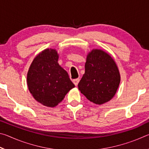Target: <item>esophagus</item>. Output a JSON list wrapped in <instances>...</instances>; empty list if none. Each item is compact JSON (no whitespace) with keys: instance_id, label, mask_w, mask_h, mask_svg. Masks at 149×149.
<instances>
[{"instance_id":"obj_1","label":"esophagus","mask_w":149,"mask_h":149,"mask_svg":"<svg viewBox=\"0 0 149 149\" xmlns=\"http://www.w3.org/2000/svg\"><path fill=\"white\" fill-rule=\"evenodd\" d=\"M79 79H75L73 80V83H74L75 86H77L78 84H79Z\"/></svg>"}]
</instances>
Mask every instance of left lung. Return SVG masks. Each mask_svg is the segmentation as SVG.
<instances>
[{
  "mask_svg": "<svg viewBox=\"0 0 149 149\" xmlns=\"http://www.w3.org/2000/svg\"><path fill=\"white\" fill-rule=\"evenodd\" d=\"M120 79L114 58L104 50L95 49L87 55L85 74L78 89L91 102L100 105L114 97Z\"/></svg>",
  "mask_w": 149,
  "mask_h": 149,
  "instance_id": "obj_1",
  "label": "left lung"
}]
</instances>
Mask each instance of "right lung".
Instances as JSON below:
<instances>
[{
    "mask_svg": "<svg viewBox=\"0 0 149 149\" xmlns=\"http://www.w3.org/2000/svg\"><path fill=\"white\" fill-rule=\"evenodd\" d=\"M59 54L46 49L35 57L27 74L29 92L37 102L47 107H56L75 87L68 74L59 65Z\"/></svg>",
    "mask_w": 149,
    "mask_h": 149,
    "instance_id": "right-lung-1",
    "label": "right lung"
}]
</instances>
